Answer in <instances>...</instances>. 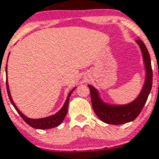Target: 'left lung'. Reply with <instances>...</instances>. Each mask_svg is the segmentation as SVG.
I'll return each mask as SVG.
<instances>
[{
	"mask_svg": "<svg viewBox=\"0 0 159 159\" xmlns=\"http://www.w3.org/2000/svg\"><path fill=\"white\" fill-rule=\"evenodd\" d=\"M143 54V63L146 70V77L143 86L138 97L131 102L124 105L109 104L105 102L100 97L98 90L93 85H88L90 91L91 102L93 111L101 121L110 125H121L132 121L137 118L143 110L148 98L152 87L153 72L149 52L143 41L136 40Z\"/></svg>",
	"mask_w": 159,
	"mask_h": 159,
	"instance_id": "left-lung-1",
	"label": "left lung"
}]
</instances>
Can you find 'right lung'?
Masks as SVG:
<instances>
[{"mask_svg": "<svg viewBox=\"0 0 159 159\" xmlns=\"http://www.w3.org/2000/svg\"><path fill=\"white\" fill-rule=\"evenodd\" d=\"M9 58V57H8ZM6 77H7V65H6ZM6 87H7V93L9 95V100H10L11 103L14 106V108L16 109V110L17 111L20 116L23 118L26 123L30 125L31 127L35 128V129H51V128H54L58 126L61 122L63 121V120L65 119V117H66V114H67V111H68V106H69V101H70V97L71 95V93H73V91L76 89V87H74V89H72L70 92V93L67 96V98H66V102H65L64 105L61 107L58 112H57L56 114H53V115H50L49 117H45V118H37V119H34V118H28L27 116L25 115L22 112H20V110H19L16 106L15 105L14 102H13L12 97H11L10 90H9V83H8V79H6Z\"/></svg>", "mask_w": 159, "mask_h": 159, "instance_id": "obj_1", "label": "right lung"}]
</instances>
